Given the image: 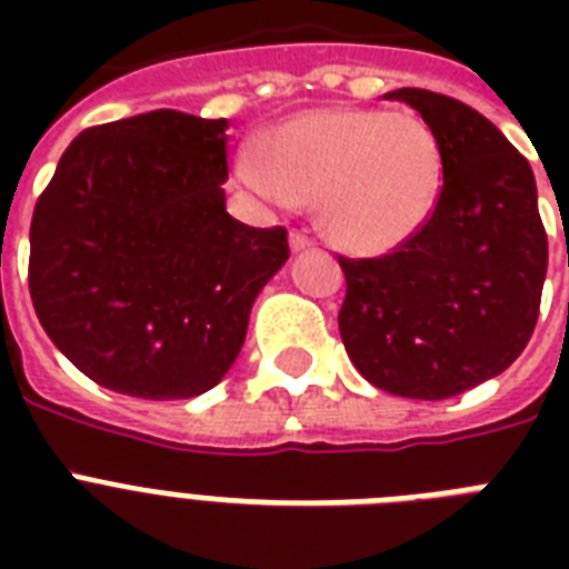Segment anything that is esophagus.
I'll return each mask as SVG.
<instances>
[{
	"instance_id": "34e87169",
	"label": "esophagus",
	"mask_w": 569,
	"mask_h": 569,
	"mask_svg": "<svg viewBox=\"0 0 569 569\" xmlns=\"http://www.w3.org/2000/svg\"><path fill=\"white\" fill-rule=\"evenodd\" d=\"M312 244H316V241H312L303 230H292V236H289V248H292L295 253H301V250H310Z\"/></svg>"
}]
</instances>
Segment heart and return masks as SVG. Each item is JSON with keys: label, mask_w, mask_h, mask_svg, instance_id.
Listing matches in <instances>:
<instances>
[{"label": "heart", "mask_w": 569, "mask_h": 569, "mask_svg": "<svg viewBox=\"0 0 569 569\" xmlns=\"http://www.w3.org/2000/svg\"><path fill=\"white\" fill-rule=\"evenodd\" d=\"M239 173L262 200L286 209L319 194L330 239L375 257L405 244L431 218L442 150L416 111L339 106L286 120L268 147H244Z\"/></svg>", "instance_id": "1"}]
</instances>
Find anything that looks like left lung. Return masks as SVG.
Wrapping results in <instances>:
<instances>
[{"label":"left lung","mask_w":569,"mask_h":569,"mask_svg":"<svg viewBox=\"0 0 569 569\" xmlns=\"http://www.w3.org/2000/svg\"><path fill=\"white\" fill-rule=\"evenodd\" d=\"M440 138L442 189L422 230L375 259L339 257V333L357 372L392 396H460L529 346L547 280L531 164L467 102L398 88Z\"/></svg>","instance_id":"left-lung-1"}]
</instances>
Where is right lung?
<instances>
[{
	"label": "right lung",
	"instance_id": "obj_1",
	"mask_svg": "<svg viewBox=\"0 0 569 569\" xmlns=\"http://www.w3.org/2000/svg\"><path fill=\"white\" fill-rule=\"evenodd\" d=\"M227 127L159 109L84 129L38 197L31 303L100 387L150 401L212 389L289 259L283 227L227 212Z\"/></svg>",
	"mask_w": 569,
	"mask_h": 569
}]
</instances>
